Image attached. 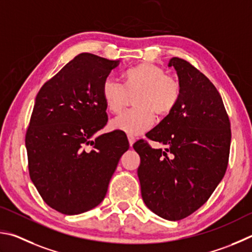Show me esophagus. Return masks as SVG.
I'll return each mask as SVG.
<instances>
[{
	"label": "esophagus",
	"instance_id": "esophagus-1",
	"mask_svg": "<svg viewBox=\"0 0 252 252\" xmlns=\"http://www.w3.org/2000/svg\"><path fill=\"white\" fill-rule=\"evenodd\" d=\"M128 142H129V145H130V147H131L134 145V143L136 142V138L134 137V136L128 135Z\"/></svg>",
	"mask_w": 252,
	"mask_h": 252
}]
</instances>
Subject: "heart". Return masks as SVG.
Returning a JSON list of instances; mask_svg holds the SVG:
<instances>
[{"label": "heart", "instance_id": "1", "mask_svg": "<svg viewBox=\"0 0 252 252\" xmlns=\"http://www.w3.org/2000/svg\"><path fill=\"white\" fill-rule=\"evenodd\" d=\"M134 98L136 108L126 110L110 122L113 129L128 135H140L148 130L158 116L173 112L180 97L177 79L166 76L165 70L151 63H143L124 73V85L107 77L101 85V97L110 113L119 114L125 108L128 95Z\"/></svg>", "mask_w": 252, "mask_h": 252}]
</instances>
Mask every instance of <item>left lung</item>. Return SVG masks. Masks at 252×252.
Listing matches in <instances>:
<instances>
[{
    "instance_id": "1",
    "label": "left lung",
    "mask_w": 252,
    "mask_h": 252,
    "mask_svg": "<svg viewBox=\"0 0 252 252\" xmlns=\"http://www.w3.org/2000/svg\"><path fill=\"white\" fill-rule=\"evenodd\" d=\"M180 97L173 112L147 133L165 148L144 140L134 144L140 157L142 197L154 214L167 220L188 217L209 199L226 173L230 122L221 96L187 61L173 57Z\"/></svg>"
}]
</instances>
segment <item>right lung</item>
I'll return each mask as SVG.
<instances>
[{
  "label": "right lung",
  "mask_w": 252,
  "mask_h": 252,
  "mask_svg": "<svg viewBox=\"0 0 252 252\" xmlns=\"http://www.w3.org/2000/svg\"><path fill=\"white\" fill-rule=\"evenodd\" d=\"M121 61L82 53L46 82L35 98L25 146L34 186L64 215L98 206L129 143L122 133L95 137L107 123L101 85Z\"/></svg>",
  "instance_id": "obj_1"
}]
</instances>
